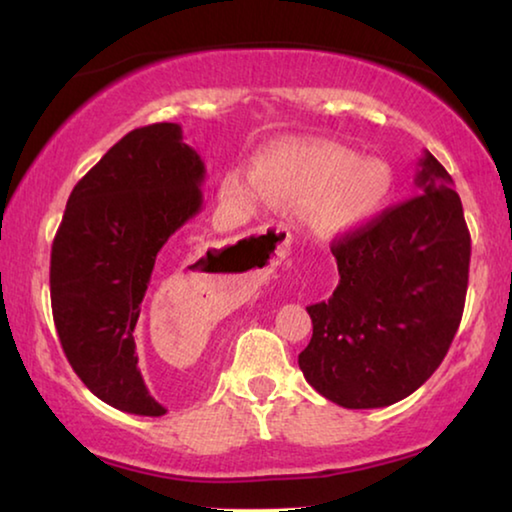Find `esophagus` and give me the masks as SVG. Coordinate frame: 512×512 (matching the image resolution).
Instances as JSON below:
<instances>
[{
  "instance_id": "34e87169",
  "label": "esophagus",
  "mask_w": 512,
  "mask_h": 512,
  "mask_svg": "<svg viewBox=\"0 0 512 512\" xmlns=\"http://www.w3.org/2000/svg\"><path fill=\"white\" fill-rule=\"evenodd\" d=\"M263 238L270 242V265H277L281 263L283 258H286L288 249H290V233L283 229V226H263L261 229ZM247 254L245 251H233L231 258H245Z\"/></svg>"
}]
</instances>
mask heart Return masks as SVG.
Masks as SVG:
<instances>
[{
    "label": "heart",
    "instance_id": "b5f03b06",
    "mask_svg": "<svg viewBox=\"0 0 512 512\" xmlns=\"http://www.w3.org/2000/svg\"><path fill=\"white\" fill-rule=\"evenodd\" d=\"M396 176L387 162L359 157L332 141H300L261 153L249 176L226 171L219 194L238 212H251L258 196L277 208L302 206L304 222L318 235L364 229L389 208Z\"/></svg>",
    "mask_w": 512,
    "mask_h": 512
}]
</instances>
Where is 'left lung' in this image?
I'll return each mask as SVG.
<instances>
[{"label":"left lung","mask_w":512,"mask_h":512,"mask_svg":"<svg viewBox=\"0 0 512 512\" xmlns=\"http://www.w3.org/2000/svg\"><path fill=\"white\" fill-rule=\"evenodd\" d=\"M421 194L334 240L336 290L306 306L313 336L300 352L306 382L348 410L398 403L446 357L465 309L471 238L453 178L432 153Z\"/></svg>","instance_id":"left-lung-1"}]
</instances>
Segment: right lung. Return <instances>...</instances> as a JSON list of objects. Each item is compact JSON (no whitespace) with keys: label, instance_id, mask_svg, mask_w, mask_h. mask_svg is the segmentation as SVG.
I'll use <instances>...</instances> for the list:
<instances>
[{"label":"right lung","instance_id":"right-lung-1","mask_svg":"<svg viewBox=\"0 0 512 512\" xmlns=\"http://www.w3.org/2000/svg\"><path fill=\"white\" fill-rule=\"evenodd\" d=\"M201 155L178 123L125 135L73 187L52 242V316L77 377L102 403L167 410L137 366L135 327L162 247L201 210Z\"/></svg>","mask_w":512,"mask_h":512}]
</instances>
